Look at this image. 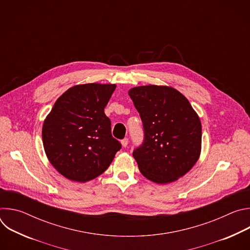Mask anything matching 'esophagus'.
<instances>
[{"mask_svg":"<svg viewBox=\"0 0 250 250\" xmlns=\"http://www.w3.org/2000/svg\"><path fill=\"white\" fill-rule=\"evenodd\" d=\"M127 145H128V138L125 137V138H124V139L122 140V146H123L124 147H126Z\"/></svg>","mask_w":250,"mask_h":250,"instance_id":"obj_1","label":"esophagus"}]
</instances>
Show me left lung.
<instances>
[{
    "label": "left lung",
    "instance_id": "8db88e82",
    "mask_svg": "<svg viewBox=\"0 0 250 250\" xmlns=\"http://www.w3.org/2000/svg\"><path fill=\"white\" fill-rule=\"evenodd\" d=\"M144 125V141L132 155L150 181L170 183L185 175L201 152L202 125L189 101L165 86L128 91Z\"/></svg>",
    "mask_w": 250,
    "mask_h": 250
}]
</instances>
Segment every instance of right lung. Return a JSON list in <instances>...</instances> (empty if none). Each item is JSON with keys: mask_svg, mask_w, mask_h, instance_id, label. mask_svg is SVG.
I'll use <instances>...</instances> for the list:
<instances>
[{"mask_svg": "<svg viewBox=\"0 0 250 250\" xmlns=\"http://www.w3.org/2000/svg\"><path fill=\"white\" fill-rule=\"evenodd\" d=\"M115 84H84L55 102L42 127V142L53 167L69 180L87 182L104 173L122 148L104 110Z\"/></svg>", "mask_w": 250, "mask_h": 250, "instance_id": "right-lung-1", "label": "right lung"}]
</instances>
